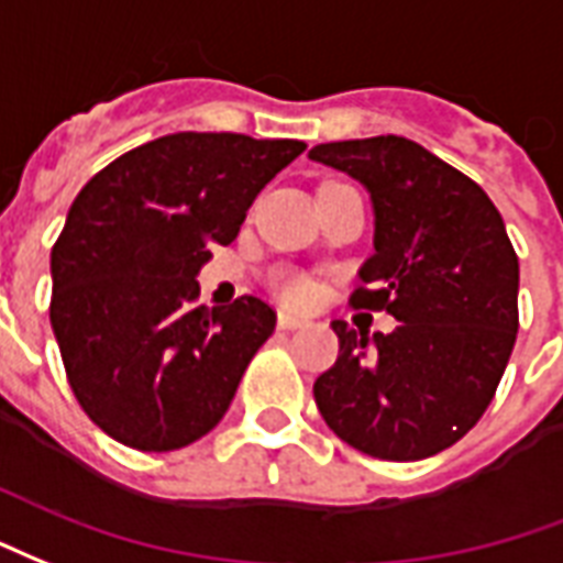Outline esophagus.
Here are the masks:
<instances>
[{"mask_svg": "<svg viewBox=\"0 0 563 563\" xmlns=\"http://www.w3.org/2000/svg\"><path fill=\"white\" fill-rule=\"evenodd\" d=\"M278 327H282V330H299V327H309V321L299 318V314H290V311H282V314H278Z\"/></svg>", "mask_w": 563, "mask_h": 563, "instance_id": "34e87169", "label": "esophagus"}]
</instances>
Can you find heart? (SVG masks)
I'll return each mask as SVG.
<instances>
[{
  "label": "heart",
  "instance_id": "obj_1",
  "mask_svg": "<svg viewBox=\"0 0 563 563\" xmlns=\"http://www.w3.org/2000/svg\"><path fill=\"white\" fill-rule=\"evenodd\" d=\"M282 294H285L290 302H309L311 285L309 282H302V278H290V282H285V287H282Z\"/></svg>",
  "mask_w": 563,
  "mask_h": 563
}]
</instances>
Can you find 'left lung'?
Segmentation results:
<instances>
[{"instance_id":"8db88e82","label":"left lung","mask_w":563,"mask_h":563,"mask_svg":"<svg viewBox=\"0 0 563 563\" xmlns=\"http://www.w3.org/2000/svg\"><path fill=\"white\" fill-rule=\"evenodd\" d=\"M311 162L354 176L375 209V254L351 302L393 332L332 321L339 360L314 401L344 444L417 462L465 438L489 408L519 332V257L489 195L408 137L321 143Z\"/></svg>"}]
</instances>
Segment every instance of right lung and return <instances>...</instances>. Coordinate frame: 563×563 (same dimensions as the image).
I'll use <instances>...</instances> for the list:
<instances>
[{
  "label": "right lung",
  "instance_id": "1",
  "mask_svg": "<svg viewBox=\"0 0 563 563\" xmlns=\"http://www.w3.org/2000/svg\"><path fill=\"white\" fill-rule=\"evenodd\" d=\"M302 150L179 131L119 155L74 197L51 252V323L74 396L113 441L179 450L231 408L276 311L257 297L197 306V273Z\"/></svg>",
  "mask_w": 563,
  "mask_h": 563
}]
</instances>
